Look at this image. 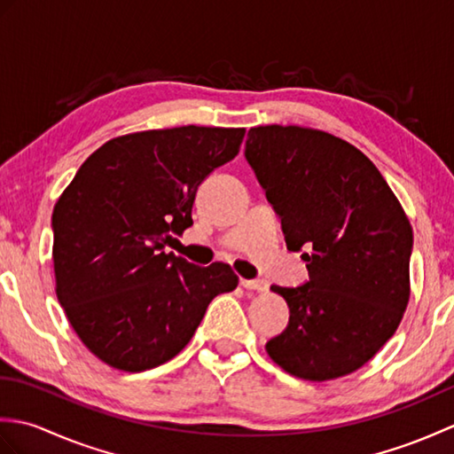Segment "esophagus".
Segmentation results:
<instances>
[{"label": "esophagus", "instance_id": "obj_1", "mask_svg": "<svg viewBox=\"0 0 454 454\" xmlns=\"http://www.w3.org/2000/svg\"><path fill=\"white\" fill-rule=\"evenodd\" d=\"M239 285L247 288V291H265L267 288L265 281H249V278H239Z\"/></svg>", "mask_w": 454, "mask_h": 454}]
</instances>
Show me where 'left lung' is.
<instances>
[{"label":"left lung","mask_w":454,"mask_h":454,"mask_svg":"<svg viewBox=\"0 0 454 454\" xmlns=\"http://www.w3.org/2000/svg\"><path fill=\"white\" fill-rule=\"evenodd\" d=\"M246 160L281 216L286 247L310 281L273 285L291 317L269 356L304 380H332L371 361L410 301L413 234L374 163L322 130L267 124L247 132Z\"/></svg>","instance_id":"obj_1"}]
</instances>
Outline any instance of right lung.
<instances>
[{"label":"right lung","instance_id":"add662e5","mask_svg":"<svg viewBox=\"0 0 454 454\" xmlns=\"http://www.w3.org/2000/svg\"><path fill=\"white\" fill-rule=\"evenodd\" d=\"M244 134L195 124L124 134L82 163L54 205L58 302L113 369L168 363L212 298L238 286L230 265L199 267L163 247L192 224L199 185L238 156Z\"/></svg>","mask_w":454,"mask_h":454}]
</instances>
